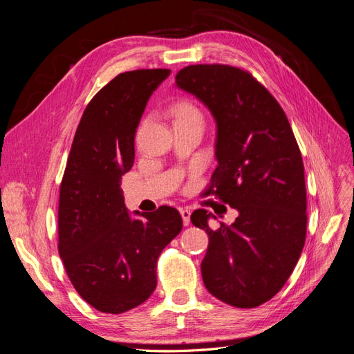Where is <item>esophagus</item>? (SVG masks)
Instances as JSON below:
<instances>
[{"label":"esophagus","instance_id":"esophagus-1","mask_svg":"<svg viewBox=\"0 0 354 354\" xmlns=\"http://www.w3.org/2000/svg\"><path fill=\"white\" fill-rule=\"evenodd\" d=\"M180 214H181V218H183L185 226H189V223H190V211L189 209H180Z\"/></svg>","mask_w":354,"mask_h":354}]
</instances>
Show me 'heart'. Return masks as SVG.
<instances>
[{
  "label": "heart",
  "instance_id": "heart-1",
  "mask_svg": "<svg viewBox=\"0 0 354 354\" xmlns=\"http://www.w3.org/2000/svg\"><path fill=\"white\" fill-rule=\"evenodd\" d=\"M174 113L176 120H183V118H201L202 120V113L199 109L189 102H178L174 108Z\"/></svg>",
  "mask_w": 354,
  "mask_h": 354
}]
</instances>
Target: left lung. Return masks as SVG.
<instances>
[{
  "label": "left lung",
  "mask_w": 354,
  "mask_h": 354,
  "mask_svg": "<svg viewBox=\"0 0 354 354\" xmlns=\"http://www.w3.org/2000/svg\"><path fill=\"white\" fill-rule=\"evenodd\" d=\"M177 87L195 94L217 121L207 196L238 209L232 226L212 229L207 209L190 221L208 233L201 264L209 294L254 308L281 291L301 255L307 232L304 164L281 104L252 73L230 65H190Z\"/></svg>",
  "instance_id": "left-lung-1"
}]
</instances>
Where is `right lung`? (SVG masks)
<instances>
[{
  "mask_svg": "<svg viewBox=\"0 0 354 354\" xmlns=\"http://www.w3.org/2000/svg\"><path fill=\"white\" fill-rule=\"evenodd\" d=\"M169 72H124L97 91L75 131L60 183L59 255L77 292L103 313L128 312L152 295L159 255L183 229L180 212L167 205L130 218L121 189L146 103Z\"/></svg>",
  "mask_w": 354,
  "mask_h": 354,
  "instance_id": "add662e5",
  "label": "right lung"
}]
</instances>
